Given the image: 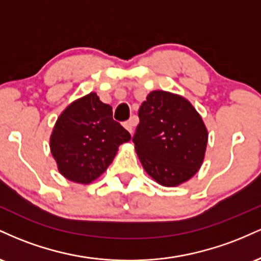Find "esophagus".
<instances>
[{"mask_svg": "<svg viewBox=\"0 0 261 261\" xmlns=\"http://www.w3.org/2000/svg\"><path fill=\"white\" fill-rule=\"evenodd\" d=\"M136 122H137L136 118H135V116H133V118H131L130 120H127L126 122H124V127L126 128L128 133L133 134L134 133V126H136Z\"/></svg>", "mask_w": 261, "mask_h": 261, "instance_id": "esophagus-1", "label": "esophagus"}]
</instances>
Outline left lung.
Here are the masks:
<instances>
[{
	"mask_svg": "<svg viewBox=\"0 0 261 261\" xmlns=\"http://www.w3.org/2000/svg\"><path fill=\"white\" fill-rule=\"evenodd\" d=\"M139 118L133 142L146 173L163 187H176L195 175L208 135L190 101L153 91L141 104Z\"/></svg>",
	"mask_w": 261,
	"mask_h": 261,
	"instance_id": "1",
	"label": "left lung"
}]
</instances>
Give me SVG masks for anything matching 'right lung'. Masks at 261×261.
Listing matches in <instances>:
<instances>
[{
  "label": "right lung",
  "instance_id": "add662e5",
  "mask_svg": "<svg viewBox=\"0 0 261 261\" xmlns=\"http://www.w3.org/2000/svg\"><path fill=\"white\" fill-rule=\"evenodd\" d=\"M130 139L128 131L113 119V108L92 92L61 113L50 137V149L66 179L89 184L106 172L119 146Z\"/></svg>",
  "mask_w": 261,
  "mask_h": 261
}]
</instances>
